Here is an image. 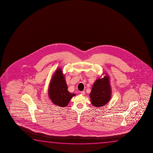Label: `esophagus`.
<instances>
[{"label": "esophagus", "instance_id": "34e87169", "mask_svg": "<svg viewBox=\"0 0 153 153\" xmlns=\"http://www.w3.org/2000/svg\"><path fill=\"white\" fill-rule=\"evenodd\" d=\"M80 94L82 95H85V91H81L80 92Z\"/></svg>", "mask_w": 153, "mask_h": 153}]
</instances>
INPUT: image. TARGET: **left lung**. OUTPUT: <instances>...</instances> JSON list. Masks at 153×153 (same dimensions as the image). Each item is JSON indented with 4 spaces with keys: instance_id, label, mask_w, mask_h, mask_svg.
Wrapping results in <instances>:
<instances>
[{
    "instance_id": "8db88e82",
    "label": "left lung",
    "mask_w": 153,
    "mask_h": 153,
    "mask_svg": "<svg viewBox=\"0 0 153 153\" xmlns=\"http://www.w3.org/2000/svg\"><path fill=\"white\" fill-rule=\"evenodd\" d=\"M111 87L109 75L97 79L94 83L89 95L92 105L97 108L104 106L111 97Z\"/></svg>"
}]
</instances>
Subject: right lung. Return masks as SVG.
<instances>
[{
	"label": "right lung",
	"mask_w": 153,
	"mask_h": 153,
	"mask_svg": "<svg viewBox=\"0 0 153 153\" xmlns=\"http://www.w3.org/2000/svg\"><path fill=\"white\" fill-rule=\"evenodd\" d=\"M48 95L52 103L60 107L67 106L73 97L75 96V94L68 91L65 76L60 68H58L52 76L48 88Z\"/></svg>",
	"instance_id": "obj_1"
}]
</instances>
